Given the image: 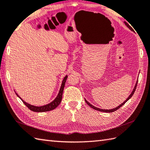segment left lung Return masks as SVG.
<instances>
[{"instance_id": "obj_1", "label": "left lung", "mask_w": 150, "mask_h": 150, "mask_svg": "<svg viewBox=\"0 0 150 150\" xmlns=\"http://www.w3.org/2000/svg\"><path fill=\"white\" fill-rule=\"evenodd\" d=\"M125 23V25L127 26V27L130 29V30H131L132 31H133V29L132 28V27L131 26H129V25L127 23H126L125 21L124 22ZM137 83H138V81H137V83H136V84H135V86H134V89H133V92H131V93L130 94V96L128 97V98H127V99H126V100L123 103H122L121 105H120L118 107H116L115 108H112V109H108V110H105V109H101V108H97V107H96L95 106H93V105H91L89 102H88L86 99H85V101H86V103L89 105V106L90 107H92L93 109H94V110H98V111H101V112H114V111H116V110H118V108H120V107H121L122 106H123V105H124L126 102H127L129 99L132 96H133V95L134 94V92H135V90H136V88H137Z\"/></svg>"}]
</instances>
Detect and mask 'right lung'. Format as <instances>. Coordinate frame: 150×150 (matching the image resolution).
<instances>
[{"instance_id": "obj_1", "label": "right lung", "mask_w": 150, "mask_h": 150, "mask_svg": "<svg viewBox=\"0 0 150 150\" xmlns=\"http://www.w3.org/2000/svg\"><path fill=\"white\" fill-rule=\"evenodd\" d=\"M67 78V75L64 78L59 92H58V94L57 96V98H55L54 100H53L51 103H49L47 105H43V106L36 107V106H34V105L28 104V103H26L25 101H23L21 99V98H20V97L17 95V93L16 92V95L18 96L21 99V101L23 102V103H24L26 106L29 109L31 110L32 111H34V112H47V111L52 110L54 109L55 108H57L60 103V102L62 101V98L63 91H64V86H65V83H66Z\"/></svg>"}]
</instances>
